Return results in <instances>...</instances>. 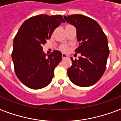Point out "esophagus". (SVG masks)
I'll return each instance as SVG.
<instances>
[{
    "label": "esophagus",
    "instance_id": "1",
    "mask_svg": "<svg viewBox=\"0 0 121 121\" xmlns=\"http://www.w3.org/2000/svg\"><path fill=\"white\" fill-rule=\"evenodd\" d=\"M68 57V56L66 55V54H62V58L63 59H65V58H67Z\"/></svg>",
    "mask_w": 121,
    "mask_h": 121
}]
</instances>
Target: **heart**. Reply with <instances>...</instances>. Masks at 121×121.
Segmentation results:
<instances>
[{
	"mask_svg": "<svg viewBox=\"0 0 121 121\" xmlns=\"http://www.w3.org/2000/svg\"><path fill=\"white\" fill-rule=\"evenodd\" d=\"M60 49L62 50V51H63V52H67V51L68 50V47H67V45H63L60 47Z\"/></svg>",
	"mask_w": 121,
	"mask_h": 121,
	"instance_id": "1",
	"label": "heart"
}]
</instances>
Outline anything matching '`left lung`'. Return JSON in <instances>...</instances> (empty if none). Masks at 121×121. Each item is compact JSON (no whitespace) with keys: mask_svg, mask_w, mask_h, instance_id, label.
Returning a JSON list of instances; mask_svg holds the SVG:
<instances>
[{"mask_svg":"<svg viewBox=\"0 0 121 121\" xmlns=\"http://www.w3.org/2000/svg\"><path fill=\"white\" fill-rule=\"evenodd\" d=\"M67 22L76 28L78 47L75 50L80 53L79 60H73L67 69V74L74 84L89 87L99 81L103 75L109 50L108 39L96 21L80 14L63 16Z\"/></svg>","mask_w":121,"mask_h":121,"instance_id":"obj_1","label":"left lung"}]
</instances>
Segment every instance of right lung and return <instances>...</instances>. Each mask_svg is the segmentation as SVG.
<instances>
[{
	"mask_svg": "<svg viewBox=\"0 0 121 121\" xmlns=\"http://www.w3.org/2000/svg\"><path fill=\"white\" fill-rule=\"evenodd\" d=\"M61 22L65 21L60 15L34 16L23 22L15 36L12 54L15 72L20 81L30 89L47 86L54 77L62 54L54 50L46 57L42 46Z\"/></svg>",
	"mask_w": 121,
	"mask_h": 121,
	"instance_id": "add662e5",
	"label": "right lung"
}]
</instances>
